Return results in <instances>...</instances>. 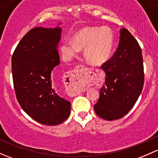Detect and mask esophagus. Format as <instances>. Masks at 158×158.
<instances>
[{
	"mask_svg": "<svg viewBox=\"0 0 158 158\" xmlns=\"http://www.w3.org/2000/svg\"><path fill=\"white\" fill-rule=\"evenodd\" d=\"M88 70V68L84 66H80L68 74L69 87L73 94H79L85 90L84 82L90 79L87 74Z\"/></svg>",
	"mask_w": 158,
	"mask_h": 158,
	"instance_id": "1",
	"label": "esophagus"
}]
</instances>
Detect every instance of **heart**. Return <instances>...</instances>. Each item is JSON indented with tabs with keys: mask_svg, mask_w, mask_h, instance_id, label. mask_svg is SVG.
Here are the masks:
<instances>
[{
	"mask_svg": "<svg viewBox=\"0 0 158 158\" xmlns=\"http://www.w3.org/2000/svg\"><path fill=\"white\" fill-rule=\"evenodd\" d=\"M114 34L107 27H86L74 33L71 40L61 43V51L69 61L84 48V56L90 64L101 65L110 59L114 46Z\"/></svg>",
	"mask_w": 158,
	"mask_h": 158,
	"instance_id": "1",
	"label": "heart"
}]
</instances>
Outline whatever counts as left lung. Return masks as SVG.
I'll return each instance as SVG.
<instances>
[{
  "mask_svg": "<svg viewBox=\"0 0 158 158\" xmlns=\"http://www.w3.org/2000/svg\"><path fill=\"white\" fill-rule=\"evenodd\" d=\"M101 68L106 73L105 84L94 110L103 119H118L134 106L144 81L141 47L128 30H120L118 48Z\"/></svg>",
  "mask_w": 158,
  "mask_h": 158,
  "instance_id": "1",
  "label": "left lung"
}]
</instances>
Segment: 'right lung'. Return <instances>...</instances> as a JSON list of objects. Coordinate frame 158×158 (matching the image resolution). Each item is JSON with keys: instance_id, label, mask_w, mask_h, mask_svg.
I'll list each match as a JSON object with an SVG mask.
<instances>
[{"instance_id": "right-lung-1", "label": "right lung", "mask_w": 158, "mask_h": 158, "mask_svg": "<svg viewBox=\"0 0 158 158\" xmlns=\"http://www.w3.org/2000/svg\"><path fill=\"white\" fill-rule=\"evenodd\" d=\"M61 35L59 27L32 29L17 45L11 60L19 105L31 118L48 126L62 123L71 112V103L59 96L52 79L53 69L60 64Z\"/></svg>"}]
</instances>
